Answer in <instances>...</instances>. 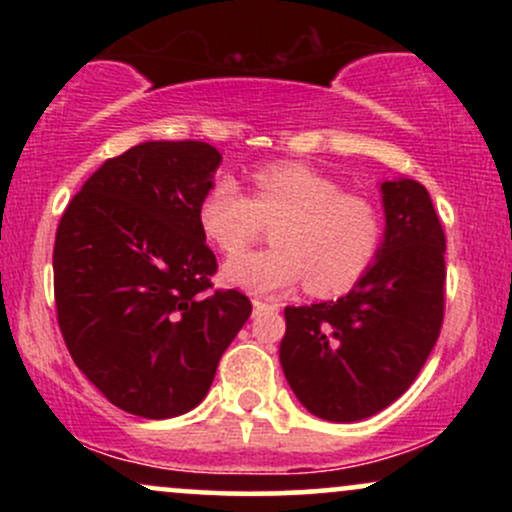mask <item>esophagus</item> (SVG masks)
Wrapping results in <instances>:
<instances>
[{
    "instance_id": "34e87169",
    "label": "esophagus",
    "mask_w": 512,
    "mask_h": 512,
    "mask_svg": "<svg viewBox=\"0 0 512 512\" xmlns=\"http://www.w3.org/2000/svg\"><path fill=\"white\" fill-rule=\"evenodd\" d=\"M264 310H279V305L276 303H267V301H260V298H255L252 301V313H264Z\"/></svg>"
}]
</instances>
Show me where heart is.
<instances>
[{
  "mask_svg": "<svg viewBox=\"0 0 512 512\" xmlns=\"http://www.w3.org/2000/svg\"><path fill=\"white\" fill-rule=\"evenodd\" d=\"M250 197L236 180L219 178L197 209L204 238L226 257L250 248L272 226L274 248L226 264L228 284L276 296L305 289L337 296L368 274L383 243V216L368 197L342 192L303 163H269L250 175Z\"/></svg>",
  "mask_w": 512,
  "mask_h": 512,
  "instance_id": "b5f03b06",
  "label": "heart"
}]
</instances>
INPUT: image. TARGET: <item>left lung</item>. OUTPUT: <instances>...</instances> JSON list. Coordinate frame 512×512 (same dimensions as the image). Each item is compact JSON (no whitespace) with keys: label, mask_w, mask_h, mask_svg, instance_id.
I'll return each mask as SVG.
<instances>
[{"label":"left lung","mask_w":512,"mask_h":512,"mask_svg":"<svg viewBox=\"0 0 512 512\" xmlns=\"http://www.w3.org/2000/svg\"><path fill=\"white\" fill-rule=\"evenodd\" d=\"M385 243L368 274L330 303L286 305L279 358L310 414L361 421L409 390L445 315V233L416 180L383 182Z\"/></svg>","instance_id":"1"}]
</instances>
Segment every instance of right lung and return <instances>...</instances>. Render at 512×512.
<instances>
[{
    "mask_svg": "<svg viewBox=\"0 0 512 512\" xmlns=\"http://www.w3.org/2000/svg\"><path fill=\"white\" fill-rule=\"evenodd\" d=\"M221 154L144 142L108 158L57 226V325L74 363L115 407L144 419L195 409L252 313L214 289L219 264L197 221Z\"/></svg>",
    "mask_w": 512,
    "mask_h": 512,
    "instance_id": "obj_1",
    "label": "right lung"
}]
</instances>
